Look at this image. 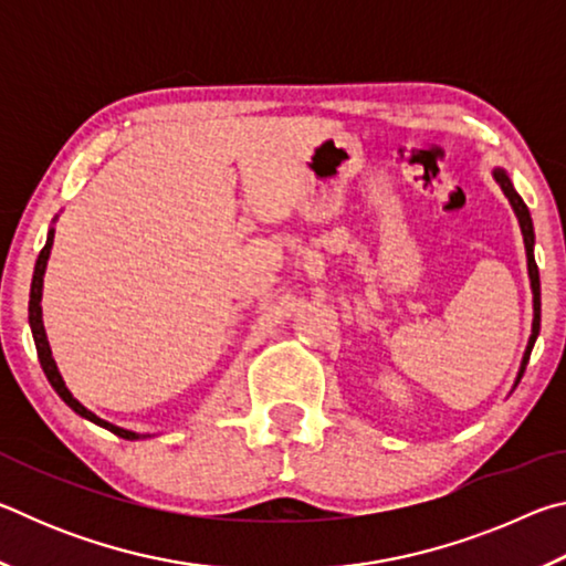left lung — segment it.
<instances>
[{
	"label": "left lung",
	"mask_w": 566,
	"mask_h": 566,
	"mask_svg": "<svg viewBox=\"0 0 566 566\" xmlns=\"http://www.w3.org/2000/svg\"><path fill=\"white\" fill-rule=\"evenodd\" d=\"M494 179L500 181L502 191L510 199V205L514 209L516 219H520V227H522V237H524V249H526V266H530V280H532V294H534V322H532V337L530 344H526V352H524V359H522V367H520V375H516V385H520V379L526 369V361H530V354L536 337H539V322H542V292H539V270H536V262H534V224H532V217H530V209H526L524 199L516 195L514 185L506 177L504 169H494Z\"/></svg>",
	"instance_id": "1"
}]
</instances>
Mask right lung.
Wrapping results in <instances>:
<instances>
[{"mask_svg": "<svg viewBox=\"0 0 566 566\" xmlns=\"http://www.w3.org/2000/svg\"><path fill=\"white\" fill-rule=\"evenodd\" d=\"M52 242H54V229H50V234H46V244L42 247L40 256H36V264H34V276H32V292H30V327H32V337L36 344V357H40V364L44 369L46 379H50V385L54 387L56 395L62 397V401L66 407H72L76 415L94 421V424H99L104 429H109L112 434H117L122 439H145L147 434H137V432H129V429H122V427H114L109 421L99 419L97 415H92V411L80 405L72 397V391L66 389L64 379L60 375V369H56V364L52 359V349H50V342H46V332H44V324H42V284H44V270H46V260H50V252H52Z\"/></svg>", "mask_w": 566, "mask_h": 566, "instance_id": "obj_1", "label": "right lung"}]
</instances>
